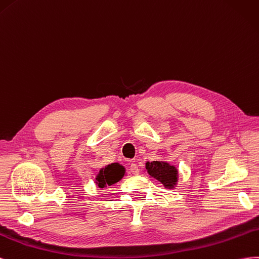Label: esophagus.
I'll list each match as a JSON object with an SVG mask.
<instances>
[{
    "instance_id": "1",
    "label": "esophagus",
    "mask_w": 259,
    "mask_h": 259,
    "mask_svg": "<svg viewBox=\"0 0 259 259\" xmlns=\"http://www.w3.org/2000/svg\"><path fill=\"white\" fill-rule=\"evenodd\" d=\"M130 170H131V172L134 174V175H138L139 174V167H138V165L136 164V162H131V164H130Z\"/></svg>"
}]
</instances>
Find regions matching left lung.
<instances>
[{"instance_id":"left-lung-1","label":"left lung","mask_w":259,"mask_h":259,"mask_svg":"<svg viewBox=\"0 0 259 259\" xmlns=\"http://www.w3.org/2000/svg\"><path fill=\"white\" fill-rule=\"evenodd\" d=\"M145 169L152 178L159 181L165 189H175L178 182V169L165 160L146 161Z\"/></svg>"}]
</instances>
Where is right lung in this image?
<instances>
[{
    "label": "right lung",
    "mask_w": 259,
    "mask_h": 259,
    "mask_svg": "<svg viewBox=\"0 0 259 259\" xmlns=\"http://www.w3.org/2000/svg\"><path fill=\"white\" fill-rule=\"evenodd\" d=\"M125 174V169L119 162H112L100 169L99 174L95 178V183L101 189L106 188L107 186L119 182Z\"/></svg>",
    "instance_id": "right-lung-1"
}]
</instances>
